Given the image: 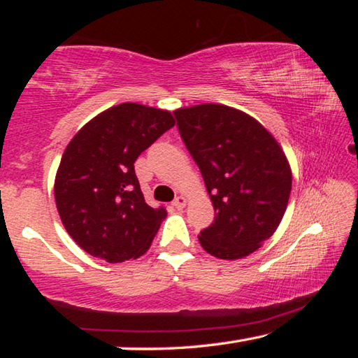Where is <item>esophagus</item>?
<instances>
[{"mask_svg":"<svg viewBox=\"0 0 358 358\" xmlns=\"http://www.w3.org/2000/svg\"><path fill=\"white\" fill-rule=\"evenodd\" d=\"M172 205H173V207L177 208V210H183V208L186 207V199H185L183 196H178L177 199H175Z\"/></svg>","mask_w":358,"mask_h":358,"instance_id":"34e87169","label":"esophagus"}]
</instances>
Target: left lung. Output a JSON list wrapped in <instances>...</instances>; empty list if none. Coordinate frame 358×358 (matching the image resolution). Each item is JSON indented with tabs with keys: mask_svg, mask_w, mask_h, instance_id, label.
<instances>
[{
	"mask_svg": "<svg viewBox=\"0 0 358 358\" xmlns=\"http://www.w3.org/2000/svg\"><path fill=\"white\" fill-rule=\"evenodd\" d=\"M180 136L201 169L215 221L199 241L217 259H243L280 226L292 172L276 138L250 115L222 104L175 110Z\"/></svg>",
	"mask_w": 358,
	"mask_h": 358,
	"instance_id": "obj_1",
	"label": "left lung"
}]
</instances>
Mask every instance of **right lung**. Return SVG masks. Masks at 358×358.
Segmentation results:
<instances>
[{
	"label": "right lung",
	"instance_id": "obj_1",
	"mask_svg": "<svg viewBox=\"0 0 358 358\" xmlns=\"http://www.w3.org/2000/svg\"><path fill=\"white\" fill-rule=\"evenodd\" d=\"M173 124L171 112L124 102L72 137L57 171L55 202L83 251L110 264L148 251L167 211L145 202L134 162Z\"/></svg>",
	"mask_w": 358,
	"mask_h": 358
}]
</instances>
